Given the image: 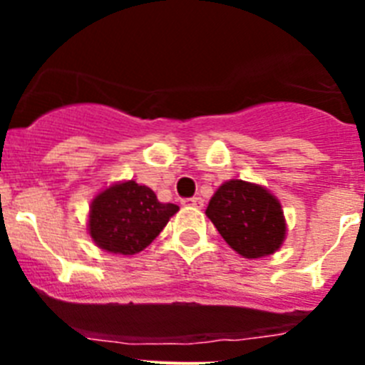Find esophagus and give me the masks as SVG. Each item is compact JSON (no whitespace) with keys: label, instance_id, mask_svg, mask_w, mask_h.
<instances>
[{"label":"esophagus","instance_id":"obj_1","mask_svg":"<svg viewBox=\"0 0 365 365\" xmlns=\"http://www.w3.org/2000/svg\"><path fill=\"white\" fill-rule=\"evenodd\" d=\"M182 206H192V208H201L202 206V199L201 197H190V199H182L180 201Z\"/></svg>","mask_w":365,"mask_h":365}]
</instances>
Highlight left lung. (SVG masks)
Wrapping results in <instances>:
<instances>
[{
  "label": "left lung",
  "mask_w": 365,
  "mask_h": 365,
  "mask_svg": "<svg viewBox=\"0 0 365 365\" xmlns=\"http://www.w3.org/2000/svg\"><path fill=\"white\" fill-rule=\"evenodd\" d=\"M206 215L222 240L247 259L270 256L285 241L282 205L259 185L227 180L208 202Z\"/></svg>",
  "instance_id": "obj_1"
}]
</instances>
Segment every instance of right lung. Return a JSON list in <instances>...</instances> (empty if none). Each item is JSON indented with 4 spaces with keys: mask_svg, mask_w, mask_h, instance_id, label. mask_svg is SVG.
Wrapping results in <instances>:
<instances>
[{
    "mask_svg": "<svg viewBox=\"0 0 365 365\" xmlns=\"http://www.w3.org/2000/svg\"><path fill=\"white\" fill-rule=\"evenodd\" d=\"M179 206L160 202L155 192L135 180L102 190L89 206L87 230L106 252L133 256L163 232Z\"/></svg>",
    "mask_w": 365,
    "mask_h": 365,
    "instance_id": "obj_1",
    "label": "right lung"
}]
</instances>
